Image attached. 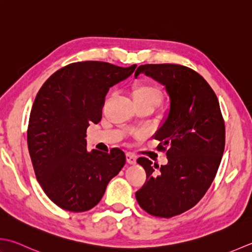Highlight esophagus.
Returning a JSON list of instances; mask_svg holds the SVG:
<instances>
[{"label": "esophagus", "mask_w": 252, "mask_h": 252, "mask_svg": "<svg viewBox=\"0 0 252 252\" xmlns=\"http://www.w3.org/2000/svg\"><path fill=\"white\" fill-rule=\"evenodd\" d=\"M126 161H127V164L134 165L136 162V157L133 154H131V153H126Z\"/></svg>", "instance_id": "esophagus-1"}]
</instances>
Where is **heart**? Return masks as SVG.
Masks as SVG:
<instances>
[{"instance_id": "obj_1", "label": "heart", "mask_w": 252, "mask_h": 252, "mask_svg": "<svg viewBox=\"0 0 252 252\" xmlns=\"http://www.w3.org/2000/svg\"><path fill=\"white\" fill-rule=\"evenodd\" d=\"M131 97L134 103L153 102L157 105L161 99V93L158 87L151 83L137 82L132 86Z\"/></svg>"}]
</instances>
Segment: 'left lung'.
Returning <instances> with one entry per match:
<instances>
[{"instance_id":"left-lung-1","label":"left lung","mask_w":252,"mask_h":252,"mask_svg":"<svg viewBox=\"0 0 252 252\" xmlns=\"http://www.w3.org/2000/svg\"><path fill=\"white\" fill-rule=\"evenodd\" d=\"M141 73L169 96V109L153 135L159 150L168 147V162L157 167L145 157L137 159L146 181L135 196L149 214L169 219L193 208L210 188L224 153L225 125L218 97L199 73L178 64H145L135 78Z\"/></svg>"}]
</instances>
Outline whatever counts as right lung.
Returning <instances> with one entry per match:
<instances>
[{"mask_svg":"<svg viewBox=\"0 0 252 252\" xmlns=\"http://www.w3.org/2000/svg\"><path fill=\"white\" fill-rule=\"evenodd\" d=\"M135 67L99 61L72 63L53 73L38 92L28 123L29 155L44 193L61 209H93L125 166L121 150L87 152L85 137L88 126L101 119L109 88Z\"/></svg>","mask_w":252,"mask_h":252,"instance_id":"right-lung-1","label":"right lung"}]
</instances>
